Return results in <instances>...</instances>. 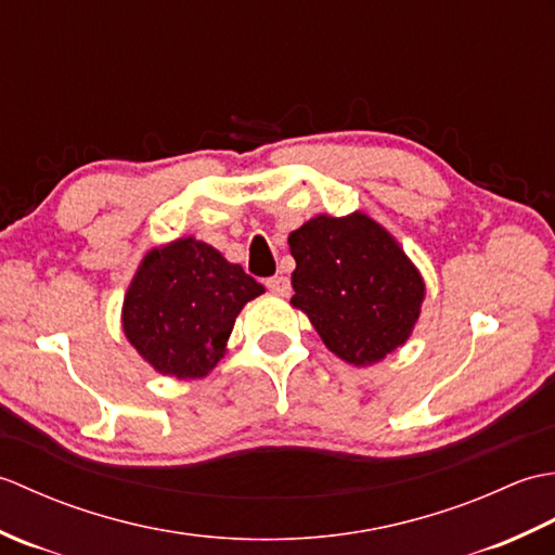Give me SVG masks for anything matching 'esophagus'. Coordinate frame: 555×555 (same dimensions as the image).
I'll list each match as a JSON object with an SVG mask.
<instances>
[{
    "instance_id": "1",
    "label": "esophagus",
    "mask_w": 555,
    "mask_h": 555,
    "mask_svg": "<svg viewBox=\"0 0 555 555\" xmlns=\"http://www.w3.org/2000/svg\"><path fill=\"white\" fill-rule=\"evenodd\" d=\"M267 288L274 293V296H288L291 281L286 276H271V279H267Z\"/></svg>"
}]
</instances>
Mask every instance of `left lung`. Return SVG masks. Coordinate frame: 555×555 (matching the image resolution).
<instances>
[{
  "instance_id": "1",
  "label": "left lung",
  "mask_w": 555,
  "mask_h": 555,
  "mask_svg": "<svg viewBox=\"0 0 555 555\" xmlns=\"http://www.w3.org/2000/svg\"><path fill=\"white\" fill-rule=\"evenodd\" d=\"M288 245L293 308L310 317L334 356L367 367L405 344L424 281L391 233L362 211L320 215L293 231Z\"/></svg>"
}]
</instances>
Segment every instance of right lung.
<instances>
[{"label":"right lung","mask_w":555,"mask_h":555,"mask_svg":"<svg viewBox=\"0 0 555 555\" xmlns=\"http://www.w3.org/2000/svg\"><path fill=\"white\" fill-rule=\"evenodd\" d=\"M262 293L241 264L188 235L140 262L124 298V334L159 374L199 379L223 358L243 305Z\"/></svg>","instance_id":"right-lung-1"}]
</instances>
